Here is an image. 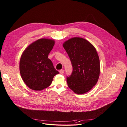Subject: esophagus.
Here are the masks:
<instances>
[{"mask_svg": "<svg viewBox=\"0 0 127 127\" xmlns=\"http://www.w3.org/2000/svg\"><path fill=\"white\" fill-rule=\"evenodd\" d=\"M59 72L60 73V74H63L64 72V69H61V70H60Z\"/></svg>", "mask_w": 127, "mask_h": 127, "instance_id": "obj_1", "label": "esophagus"}]
</instances>
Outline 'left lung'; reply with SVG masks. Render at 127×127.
<instances>
[{
  "instance_id": "obj_1",
  "label": "left lung",
  "mask_w": 127,
  "mask_h": 127,
  "mask_svg": "<svg viewBox=\"0 0 127 127\" xmlns=\"http://www.w3.org/2000/svg\"><path fill=\"white\" fill-rule=\"evenodd\" d=\"M71 61L73 72L67 77L69 88L77 95L89 92L99 78L100 65L95 48L88 40L73 37L63 44Z\"/></svg>"
}]
</instances>
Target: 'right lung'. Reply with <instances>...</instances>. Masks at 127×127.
I'll return each mask as SVG.
<instances>
[{
	"mask_svg": "<svg viewBox=\"0 0 127 127\" xmlns=\"http://www.w3.org/2000/svg\"><path fill=\"white\" fill-rule=\"evenodd\" d=\"M55 40L40 38L29 45L24 51L19 61V71L24 82L34 91H42L52 83L59 74L48 55Z\"/></svg>",
	"mask_w": 127,
	"mask_h": 127,
	"instance_id": "1",
	"label": "right lung"
}]
</instances>
